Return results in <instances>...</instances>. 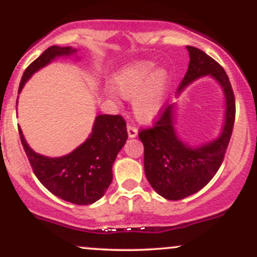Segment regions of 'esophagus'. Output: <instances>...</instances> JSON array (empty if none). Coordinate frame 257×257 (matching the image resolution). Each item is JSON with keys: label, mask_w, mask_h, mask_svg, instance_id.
I'll list each match as a JSON object with an SVG mask.
<instances>
[{"label": "esophagus", "mask_w": 257, "mask_h": 257, "mask_svg": "<svg viewBox=\"0 0 257 257\" xmlns=\"http://www.w3.org/2000/svg\"><path fill=\"white\" fill-rule=\"evenodd\" d=\"M126 131H128V137L133 139V138H137L138 137V129L135 128L134 125H128V128H126Z\"/></svg>", "instance_id": "esophagus-1"}]
</instances>
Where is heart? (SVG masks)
Returning a JSON list of instances; mask_svg holds the SVG:
<instances>
[{"instance_id":"b5f03b06","label":"heart","mask_w":257,"mask_h":257,"mask_svg":"<svg viewBox=\"0 0 257 257\" xmlns=\"http://www.w3.org/2000/svg\"><path fill=\"white\" fill-rule=\"evenodd\" d=\"M113 89L122 98L133 100L135 117L144 123L157 119L167 104L173 85V76L166 66L141 60L125 65L114 75ZM111 98L116 100V96Z\"/></svg>"}]
</instances>
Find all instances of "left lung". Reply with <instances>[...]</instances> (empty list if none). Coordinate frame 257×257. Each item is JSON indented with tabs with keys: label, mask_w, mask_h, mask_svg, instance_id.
I'll return each instance as SVG.
<instances>
[{
	"label": "left lung",
	"mask_w": 257,
	"mask_h": 257,
	"mask_svg": "<svg viewBox=\"0 0 257 257\" xmlns=\"http://www.w3.org/2000/svg\"><path fill=\"white\" fill-rule=\"evenodd\" d=\"M190 63L178 96L197 79L210 76L220 85L225 98L223 124L219 137L191 146L176 131L178 104L167 106L151 129L139 133L145 147L144 167L150 185L159 196L170 200L197 193L214 178L223 161L235 117V101L228 76L213 58L198 48L187 46Z\"/></svg>",
	"instance_id": "8db88e82"
}]
</instances>
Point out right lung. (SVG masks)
<instances>
[{"instance_id": "right-lung-1", "label": "right lung", "mask_w": 257, "mask_h": 257, "mask_svg": "<svg viewBox=\"0 0 257 257\" xmlns=\"http://www.w3.org/2000/svg\"><path fill=\"white\" fill-rule=\"evenodd\" d=\"M76 54L77 49L72 47H49L25 70L18 93L34 73L52 61ZM18 128L32 170L41 184L60 199L78 205L93 204L106 193L112 182L114 159L128 139L122 117L98 114L89 137L81 145L65 156L47 157L35 152L26 143L22 128Z\"/></svg>"}]
</instances>
